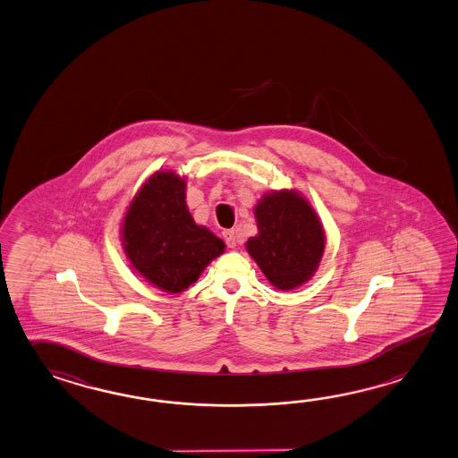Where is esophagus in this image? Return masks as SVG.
<instances>
[{
	"label": "esophagus",
	"mask_w": 458,
	"mask_h": 458,
	"mask_svg": "<svg viewBox=\"0 0 458 458\" xmlns=\"http://www.w3.org/2000/svg\"><path fill=\"white\" fill-rule=\"evenodd\" d=\"M225 243L228 248H234L236 246V232L234 230H225L224 232Z\"/></svg>",
	"instance_id": "esophagus-1"
}]
</instances>
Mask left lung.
<instances>
[{
	"label": "left lung",
	"instance_id": "8db88e82",
	"mask_svg": "<svg viewBox=\"0 0 458 458\" xmlns=\"http://www.w3.org/2000/svg\"><path fill=\"white\" fill-rule=\"evenodd\" d=\"M254 215L259 233L246 248L271 284L289 291L314 275L326 238L312 207L295 192L266 195Z\"/></svg>",
	"mask_w": 458,
	"mask_h": 458
}]
</instances>
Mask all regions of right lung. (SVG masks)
I'll return each mask as SVG.
<instances>
[{"instance_id": "1", "label": "right lung", "mask_w": 458, "mask_h": 458, "mask_svg": "<svg viewBox=\"0 0 458 458\" xmlns=\"http://www.w3.org/2000/svg\"><path fill=\"white\" fill-rule=\"evenodd\" d=\"M123 243L131 265L171 294L195 283L225 248L212 232L193 224L185 182L174 173L154 174L142 185L124 216Z\"/></svg>"}]
</instances>
